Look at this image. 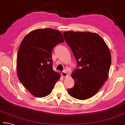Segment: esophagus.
<instances>
[{
    "label": "esophagus",
    "instance_id": "34e87169",
    "mask_svg": "<svg viewBox=\"0 0 125 125\" xmlns=\"http://www.w3.org/2000/svg\"><path fill=\"white\" fill-rule=\"evenodd\" d=\"M61 75H62V76L63 77H66L68 76V74L67 73V72L65 70H64V71H63L62 73H61Z\"/></svg>",
    "mask_w": 125,
    "mask_h": 125
}]
</instances>
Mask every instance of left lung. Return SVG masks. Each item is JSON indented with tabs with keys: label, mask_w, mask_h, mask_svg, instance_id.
<instances>
[{
	"label": "left lung",
	"mask_w": 125,
	"mask_h": 125,
	"mask_svg": "<svg viewBox=\"0 0 125 125\" xmlns=\"http://www.w3.org/2000/svg\"><path fill=\"white\" fill-rule=\"evenodd\" d=\"M63 37L77 62L72 74L75 85L68 92L81 100L91 98L108 79L112 61L109 49L96 33L68 31L63 33Z\"/></svg>",
	"instance_id": "left-lung-1"
}]
</instances>
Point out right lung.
Wrapping results in <instances>:
<instances>
[{
  "instance_id": "add662e5",
  "label": "right lung",
  "mask_w": 125,
  "mask_h": 125,
  "mask_svg": "<svg viewBox=\"0 0 125 125\" xmlns=\"http://www.w3.org/2000/svg\"><path fill=\"white\" fill-rule=\"evenodd\" d=\"M64 42L61 31L45 28L33 31L21 42L17 57L18 78L33 96L49 95L60 79L52 69V51Z\"/></svg>"
}]
</instances>
